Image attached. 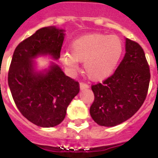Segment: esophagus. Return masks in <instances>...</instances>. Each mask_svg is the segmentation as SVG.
<instances>
[{
	"mask_svg": "<svg viewBox=\"0 0 158 158\" xmlns=\"http://www.w3.org/2000/svg\"><path fill=\"white\" fill-rule=\"evenodd\" d=\"M79 86H80V89H88L89 88V85H87L85 83L81 82L79 84Z\"/></svg>",
	"mask_w": 158,
	"mask_h": 158,
	"instance_id": "1",
	"label": "esophagus"
}]
</instances>
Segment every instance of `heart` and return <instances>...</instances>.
<instances>
[{"mask_svg":"<svg viewBox=\"0 0 158 158\" xmlns=\"http://www.w3.org/2000/svg\"><path fill=\"white\" fill-rule=\"evenodd\" d=\"M123 52V45L118 36L90 34L73 42L70 54L63 53L62 61L72 70L78 69V62H84L88 78L93 81H102L113 74Z\"/></svg>","mask_w":158,"mask_h":158,"instance_id":"heart-1","label":"heart"}]
</instances>
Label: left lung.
<instances>
[{
    "mask_svg": "<svg viewBox=\"0 0 158 158\" xmlns=\"http://www.w3.org/2000/svg\"><path fill=\"white\" fill-rule=\"evenodd\" d=\"M125 46V56L113 75L91 85L95 99L89 113L99 125L113 127L130 118L147 96L151 73L145 52L129 39Z\"/></svg>",
    "mask_w": 158,
    "mask_h": 158,
    "instance_id": "8db88e82",
    "label": "left lung"
}]
</instances>
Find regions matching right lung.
Here are the masks:
<instances>
[{
	"label": "right lung",
	"instance_id": "right-lung-1",
	"mask_svg": "<svg viewBox=\"0 0 158 158\" xmlns=\"http://www.w3.org/2000/svg\"><path fill=\"white\" fill-rule=\"evenodd\" d=\"M64 31L55 27L38 29L16 47L8 71V85L16 106L24 118L40 127H54L63 121L67 108L79 92L78 81L52 64L45 73L34 70L39 55L60 57Z\"/></svg>",
	"mask_w": 158,
	"mask_h": 158
}]
</instances>
